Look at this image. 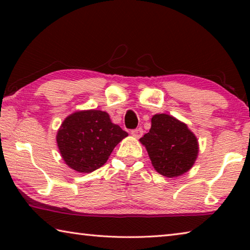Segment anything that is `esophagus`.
<instances>
[{"instance_id":"obj_1","label":"esophagus","mask_w":250,"mask_h":250,"mask_svg":"<svg viewBox=\"0 0 250 250\" xmlns=\"http://www.w3.org/2000/svg\"><path fill=\"white\" fill-rule=\"evenodd\" d=\"M142 133H143V130H142V128H137V129L131 130V134H132V137L137 138V139L140 138L141 135H142Z\"/></svg>"}]
</instances>
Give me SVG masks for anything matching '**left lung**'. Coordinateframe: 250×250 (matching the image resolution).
I'll return each instance as SVG.
<instances>
[{"label": "left lung", "mask_w": 250, "mask_h": 250, "mask_svg": "<svg viewBox=\"0 0 250 250\" xmlns=\"http://www.w3.org/2000/svg\"><path fill=\"white\" fill-rule=\"evenodd\" d=\"M155 171L167 177L184 174L195 163L197 139L184 122L159 113L151 119V129L140 139Z\"/></svg>", "instance_id": "left-lung-1"}]
</instances>
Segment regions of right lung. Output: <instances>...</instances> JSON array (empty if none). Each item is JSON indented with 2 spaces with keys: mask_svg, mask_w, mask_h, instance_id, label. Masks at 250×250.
Segmentation results:
<instances>
[{
  "mask_svg": "<svg viewBox=\"0 0 250 250\" xmlns=\"http://www.w3.org/2000/svg\"><path fill=\"white\" fill-rule=\"evenodd\" d=\"M128 133L112 124L107 112L83 110L66 118L56 141L65 163L79 173H90L104 166L112 150Z\"/></svg>",
  "mask_w": 250,
  "mask_h": 250,
  "instance_id": "obj_1",
  "label": "right lung"
}]
</instances>
